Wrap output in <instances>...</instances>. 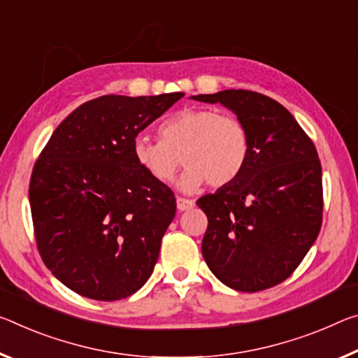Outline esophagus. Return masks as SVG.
I'll return each mask as SVG.
<instances>
[{
	"label": "esophagus",
	"instance_id": "34e87169",
	"mask_svg": "<svg viewBox=\"0 0 358 358\" xmlns=\"http://www.w3.org/2000/svg\"><path fill=\"white\" fill-rule=\"evenodd\" d=\"M177 207L180 212H185V210H189L194 207V201L192 199H185V197H178L177 199Z\"/></svg>",
	"mask_w": 358,
	"mask_h": 358
}]
</instances>
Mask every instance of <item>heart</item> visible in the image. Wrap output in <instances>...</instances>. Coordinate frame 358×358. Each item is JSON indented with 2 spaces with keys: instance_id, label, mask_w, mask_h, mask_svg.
<instances>
[{
  "instance_id": "obj_1",
  "label": "heart",
  "mask_w": 358,
  "mask_h": 358,
  "mask_svg": "<svg viewBox=\"0 0 358 358\" xmlns=\"http://www.w3.org/2000/svg\"><path fill=\"white\" fill-rule=\"evenodd\" d=\"M159 134L161 140L145 134L135 137V161L164 185L175 178L183 162L186 169L178 186L188 192L199 189L206 181L213 188L232 183L250 157V134L234 115L188 108L166 119Z\"/></svg>"
}]
</instances>
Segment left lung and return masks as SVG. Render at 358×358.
Listing matches in <instances>:
<instances>
[{
  "label": "left lung",
  "instance_id": "8db88e82",
  "mask_svg": "<svg viewBox=\"0 0 358 358\" xmlns=\"http://www.w3.org/2000/svg\"><path fill=\"white\" fill-rule=\"evenodd\" d=\"M221 103L245 124L243 172L197 201L207 215L202 257L224 285L255 293L298 268L322 228V166L312 140L279 101L253 90L194 95Z\"/></svg>",
  "mask_w": 358,
  "mask_h": 358
}]
</instances>
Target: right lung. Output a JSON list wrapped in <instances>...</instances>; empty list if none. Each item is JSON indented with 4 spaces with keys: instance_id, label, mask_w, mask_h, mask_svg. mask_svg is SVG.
<instances>
[{
    "instance_id": "1",
    "label": "right lung",
    "mask_w": 358,
    "mask_h": 358,
    "mask_svg": "<svg viewBox=\"0 0 358 358\" xmlns=\"http://www.w3.org/2000/svg\"><path fill=\"white\" fill-rule=\"evenodd\" d=\"M183 92L103 95L54 130L30 180L39 255L65 287L97 301L134 294L150 279L177 210L173 191L134 157V140Z\"/></svg>"
}]
</instances>
